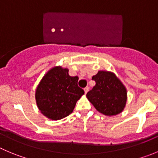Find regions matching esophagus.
I'll list each match as a JSON object with an SVG mask.
<instances>
[{
    "label": "esophagus",
    "instance_id": "1",
    "mask_svg": "<svg viewBox=\"0 0 158 158\" xmlns=\"http://www.w3.org/2000/svg\"><path fill=\"white\" fill-rule=\"evenodd\" d=\"M88 91H89V87L88 86H86V88H84V92H85V94H87Z\"/></svg>",
    "mask_w": 158,
    "mask_h": 158
}]
</instances>
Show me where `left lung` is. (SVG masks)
Segmentation results:
<instances>
[{"label": "left lung", "mask_w": 158, "mask_h": 158, "mask_svg": "<svg viewBox=\"0 0 158 158\" xmlns=\"http://www.w3.org/2000/svg\"><path fill=\"white\" fill-rule=\"evenodd\" d=\"M92 79L96 85L86 97L96 110L107 116L122 112L127 102V89L114 72L98 71Z\"/></svg>", "instance_id": "left-lung-1"}]
</instances>
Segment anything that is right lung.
<instances>
[{
	"instance_id": "obj_1",
	"label": "right lung",
	"mask_w": 158,
	"mask_h": 158,
	"mask_svg": "<svg viewBox=\"0 0 158 158\" xmlns=\"http://www.w3.org/2000/svg\"><path fill=\"white\" fill-rule=\"evenodd\" d=\"M78 76H70L69 69L54 66L43 76L35 93L38 109L51 120H60L72 113L84 94L78 86Z\"/></svg>"
}]
</instances>
